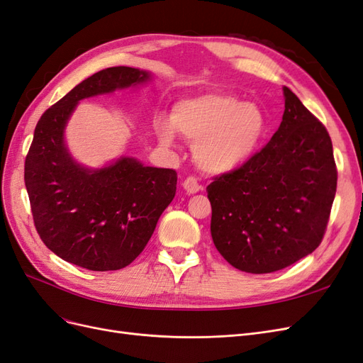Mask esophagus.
Masks as SVG:
<instances>
[{
	"label": "esophagus",
	"mask_w": 363,
	"mask_h": 363,
	"mask_svg": "<svg viewBox=\"0 0 363 363\" xmlns=\"http://www.w3.org/2000/svg\"><path fill=\"white\" fill-rule=\"evenodd\" d=\"M183 188L188 194H196L203 189V186L196 182L195 177H188L183 182Z\"/></svg>",
	"instance_id": "1"
}]
</instances>
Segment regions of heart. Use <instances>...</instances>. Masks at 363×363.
<instances>
[{
  "mask_svg": "<svg viewBox=\"0 0 363 363\" xmlns=\"http://www.w3.org/2000/svg\"><path fill=\"white\" fill-rule=\"evenodd\" d=\"M171 124L160 121L157 131L164 144L174 136L172 127L195 142L196 163L208 172L221 174L239 168L257 151L267 131L260 107L225 92L188 98L174 106Z\"/></svg>",
  "mask_w": 363,
  "mask_h": 363,
  "instance_id": "obj_1",
  "label": "heart"
}]
</instances>
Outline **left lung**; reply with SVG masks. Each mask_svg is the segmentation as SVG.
<instances>
[{
	"instance_id": "obj_1",
	"label": "left lung",
	"mask_w": 363,
	"mask_h": 363,
	"mask_svg": "<svg viewBox=\"0 0 363 363\" xmlns=\"http://www.w3.org/2000/svg\"><path fill=\"white\" fill-rule=\"evenodd\" d=\"M271 140L207 186L211 232L230 265L251 274L286 268L324 238L336 194L332 139L289 87Z\"/></svg>"
}]
</instances>
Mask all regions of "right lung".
Here are the masks:
<instances>
[{"instance_id":"add662e5","label":"right lung","mask_w":363,"mask_h":363,"mask_svg":"<svg viewBox=\"0 0 363 363\" xmlns=\"http://www.w3.org/2000/svg\"><path fill=\"white\" fill-rule=\"evenodd\" d=\"M147 71L113 67L77 84L43 112L26 157L24 180L33 221L54 255L91 271H116L133 262L175 195L177 172L121 157L111 167L75 163L63 131L80 100L144 83Z\"/></svg>"}]
</instances>
